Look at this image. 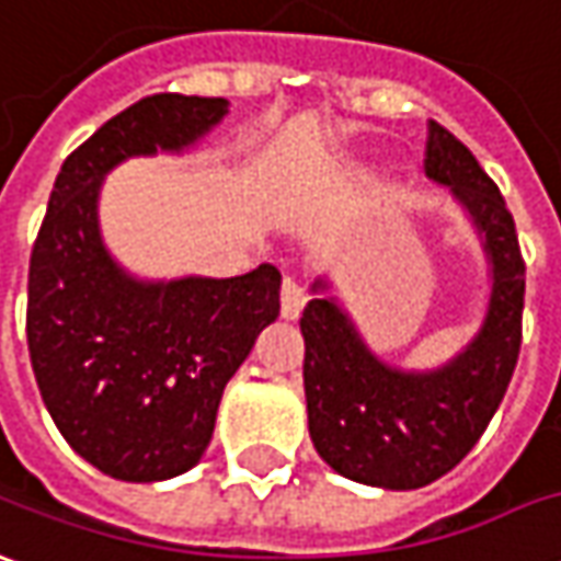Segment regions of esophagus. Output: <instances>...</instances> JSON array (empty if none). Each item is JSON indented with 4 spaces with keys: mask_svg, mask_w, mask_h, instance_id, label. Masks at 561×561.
<instances>
[{
    "mask_svg": "<svg viewBox=\"0 0 561 561\" xmlns=\"http://www.w3.org/2000/svg\"><path fill=\"white\" fill-rule=\"evenodd\" d=\"M304 304H307L304 288L297 285V279L285 276V279H282V316H285V319H297L300 310H304Z\"/></svg>",
    "mask_w": 561,
    "mask_h": 561,
    "instance_id": "1",
    "label": "esophagus"
}]
</instances>
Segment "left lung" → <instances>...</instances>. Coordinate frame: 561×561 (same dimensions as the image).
<instances>
[{
  "instance_id": "1",
  "label": "left lung",
  "mask_w": 561,
  "mask_h": 561,
  "mask_svg": "<svg viewBox=\"0 0 561 561\" xmlns=\"http://www.w3.org/2000/svg\"><path fill=\"white\" fill-rule=\"evenodd\" d=\"M426 178L470 217L489 261L482 325L436 368L377 356L331 282L312 285L300 319L310 439L331 470L375 489H424L467 457L504 399L522 346L525 261L501 190L451 131L430 122Z\"/></svg>"
}]
</instances>
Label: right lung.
<instances>
[{"label": "right lung", "instance_id": "right-lung-1", "mask_svg": "<svg viewBox=\"0 0 561 561\" xmlns=\"http://www.w3.org/2000/svg\"><path fill=\"white\" fill-rule=\"evenodd\" d=\"M230 113L224 98L152 94L60 165L30 257L26 344L42 402L79 457L122 482L193 470L224 387L279 316L282 273L137 279L101 236V186L131 156L184 152Z\"/></svg>", "mask_w": 561, "mask_h": 561}]
</instances>
